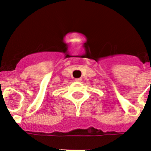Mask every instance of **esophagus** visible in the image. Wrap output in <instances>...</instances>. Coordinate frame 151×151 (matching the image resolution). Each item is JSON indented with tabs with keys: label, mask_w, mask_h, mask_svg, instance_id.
I'll return each instance as SVG.
<instances>
[{
	"label": "esophagus",
	"mask_w": 151,
	"mask_h": 151,
	"mask_svg": "<svg viewBox=\"0 0 151 151\" xmlns=\"http://www.w3.org/2000/svg\"><path fill=\"white\" fill-rule=\"evenodd\" d=\"M76 81H81V78H77V79H75Z\"/></svg>",
	"instance_id": "esophagus-1"
}]
</instances>
